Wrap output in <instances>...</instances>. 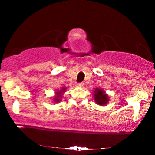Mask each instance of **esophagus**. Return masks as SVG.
I'll list each match as a JSON object with an SVG mask.
<instances>
[{
    "label": "esophagus",
    "instance_id": "34e87169",
    "mask_svg": "<svg viewBox=\"0 0 155 155\" xmlns=\"http://www.w3.org/2000/svg\"><path fill=\"white\" fill-rule=\"evenodd\" d=\"M77 85L79 87H83L84 86V82H79L77 84Z\"/></svg>",
    "mask_w": 155,
    "mask_h": 155
}]
</instances>
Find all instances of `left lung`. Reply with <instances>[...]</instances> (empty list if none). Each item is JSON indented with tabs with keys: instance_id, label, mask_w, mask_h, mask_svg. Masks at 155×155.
<instances>
[{
	"instance_id": "left-lung-1",
	"label": "left lung",
	"mask_w": 155,
	"mask_h": 155,
	"mask_svg": "<svg viewBox=\"0 0 155 155\" xmlns=\"http://www.w3.org/2000/svg\"><path fill=\"white\" fill-rule=\"evenodd\" d=\"M94 98H95L96 103L101 106H104V105L106 104L108 101L107 95L100 89H96L95 94H94Z\"/></svg>"
}]
</instances>
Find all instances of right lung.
Returning <instances> with one entry per match:
<instances>
[{
	"mask_svg": "<svg viewBox=\"0 0 155 155\" xmlns=\"http://www.w3.org/2000/svg\"><path fill=\"white\" fill-rule=\"evenodd\" d=\"M65 90V88H63V90H61V91H59L57 92V97L54 98V101H57V102H58V101H60V97H61V95H62V92H64Z\"/></svg>",
	"mask_w": 155,
	"mask_h": 155,
	"instance_id": "add662e5",
	"label": "right lung"
}]
</instances>
